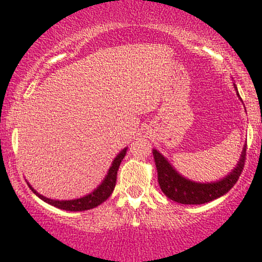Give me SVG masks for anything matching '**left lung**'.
Segmentation results:
<instances>
[{
    "instance_id": "obj_1",
    "label": "left lung",
    "mask_w": 262,
    "mask_h": 262,
    "mask_svg": "<svg viewBox=\"0 0 262 262\" xmlns=\"http://www.w3.org/2000/svg\"><path fill=\"white\" fill-rule=\"evenodd\" d=\"M152 155H154L156 170H158L159 185L166 197L182 204H203L223 196L235 185L244 170L246 146H244L239 164L233 172L225 179L214 183H197L186 180L172 169V166L160 152L152 150Z\"/></svg>"
}]
</instances>
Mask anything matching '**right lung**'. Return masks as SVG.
<instances>
[{
	"instance_id": "right-lung-1",
	"label": "right lung",
	"mask_w": 262,
	"mask_h": 262,
	"mask_svg": "<svg viewBox=\"0 0 262 262\" xmlns=\"http://www.w3.org/2000/svg\"><path fill=\"white\" fill-rule=\"evenodd\" d=\"M125 152H127V148L124 150H122L117 158L114 159L112 166H111L110 171H108V175L106 176V179L103 180V182L101 183L100 187H97V189L92 192V193L87 194V196L79 198V200H73V201H54L50 200V198H47L41 194H39L35 189L32 188L31 185H28L33 192H34L37 196L43 200L44 202L52 204V206L56 207V208L64 209V210H71V212H79V210H87L95 208V207L100 206L101 203H103L104 201L107 200L108 197L112 194L114 187H116V182H117V172H118L119 165L123 160V158L125 156Z\"/></svg>"
}]
</instances>
